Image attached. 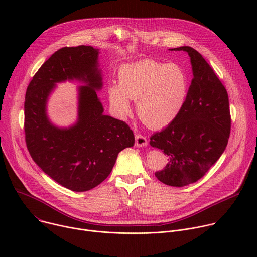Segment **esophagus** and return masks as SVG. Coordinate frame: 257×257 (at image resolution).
<instances>
[{
    "label": "esophagus",
    "instance_id": "obj_1",
    "mask_svg": "<svg viewBox=\"0 0 257 257\" xmlns=\"http://www.w3.org/2000/svg\"><path fill=\"white\" fill-rule=\"evenodd\" d=\"M145 145H148V139H146V137L141 134H136L135 135V146H137V148H144Z\"/></svg>",
    "mask_w": 257,
    "mask_h": 257
}]
</instances>
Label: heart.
Wrapping results in <instances>:
<instances>
[{"label":"heart","mask_w":257,"mask_h":257,"mask_svg":"<svg viewBox=\"0 0 257 257\" xmlns=\"http://www.w3.org/2000/svg\"><path fill=\"white\" fill-rule=\"evenodd\" d=\"M189 75L177 63L146 59L124 64L118 71V84L108 86V101L116 114L131 113L129 99L136 101L139 119L150 128L171 124L180 114L188 96Z\"/></svg>","instance_id":"obj_1"}]
</instances>
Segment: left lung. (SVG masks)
Masks as SVG:
<instances>
[{
  "label": "left lung",
  "mask_w": 257,
  "mask_h": 257,
  "mask_svg": "<svg viewBox=\"0 0 257 257\" xmlns=\"http://www.w3.org/2000/svg\"><path fill=\"white\" fill-rule=\"evenodd\" d=\"M170 50L188 54L193 78L182 111L151 136L150 144L169 158L156 177L166 185L183 187L202 178L223 155L230 137L231 115L228 92L204 58L191 47Z\"/></svg>",
  "instance_id": "1"
}]
</instances>
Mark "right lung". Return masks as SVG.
Segmentation results:
<instances>
[{"label":"right lung","mask_w":257,"mask_h":257,"mask_svg":"<svg viewBox=\"0 0 257 257\" xmlns=\"http://www.w3.org/2000/svg\"><path fill=\"white\" fill-rule=\"evenodd\" d=\"M98 53L90 46L58 50L35 73L25 94V141L32 160L60 185L76 192L100 184L119 153L134 145L125 122L103 115L96 94L102 87ZM74 79L86 84L79 88L78 122L59 128L47 118V99L57 83Z\"/></svg>","instance_id":"right-lung-1"}]
</instances>
